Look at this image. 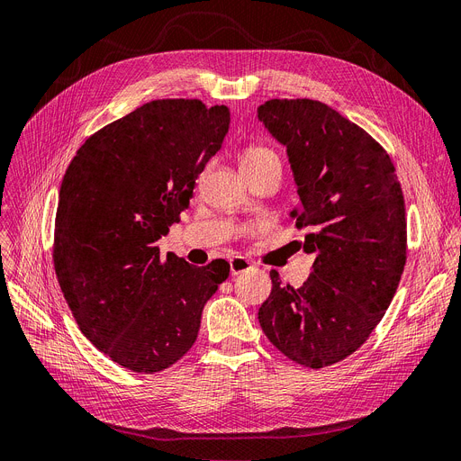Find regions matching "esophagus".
<instances>
[{
    "mask_svg": "<svg viewBox=\"0 0 461 461\" xmlns=\"http://www.w3.org/2000/svg\"><path fill=\"white\" fill-rule=\"evenodd\" d=\"M229 265H230V274H232V276L242 274V272H246V270L251 268V261L246 259V257H240V255L232 257V259L229 261Z\"/></svg>",
    "mask_w": 461,
    "mask_h": 461,
    "instance_id": "esophagus-1",
    "label": "esophagus"
}]
</instances>
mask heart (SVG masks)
Instances as JSON below:
<instances>
[{
  "label": "heart",
  "mask_w": 461,
  "mask_h": 461,
  "mask_svg": "<svg viewBox=\"0 0 461 461\" xmlns=\"http://www.w3.org/2000/svg\"><path fill=\"white\" fill-rule=\"evenodd\" d=\"M242 172H255V170H265V168H280L282 162L276 151H272L267 145H253L242 153L240 160Z\"/></svg>",
  "instance_id": "heart-1"
}]
</instances>
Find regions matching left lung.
I'll return each mask as SVG.
<instances>
[{"label":"left lung","instance_id":"obj_1","mask_svg":"<svg viewBox=\"0 0 461 461\" xmlns=\"http://www.w3.org/2000/svg\"><path fill=\"white\" fill-rule=\"evenodd\" d=\"M257 113L287 147L301 198L289 217L316 253L301 287L270 270L259 323L291 361L321 369L365 344L397 291L407 263L401 183L384 147L333 107L282 98Z\"/></svg>","mask_w":461,"mask_h":461}]
</instances>
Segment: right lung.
Segmentation results:
<instances>
[{
	"label": "right lung",
	"instance_id": "add662e5",
	"mask_svg": "<svg viewBox=\"0 0 461 461\" xmlns=\"http://www.w3.org/2000/svg\"><path fill=\"white\" fill-rule=\"evenodd\" d=\"M229 124L227 105L147 102L88 136L64 174L54 270L81 333L124 369L153 375L185 356L229 278L223 259L193 267L157 246Z\"/></svg>",
	"mask_w": 461,
	"mask_h": 461
}]
</instances>
